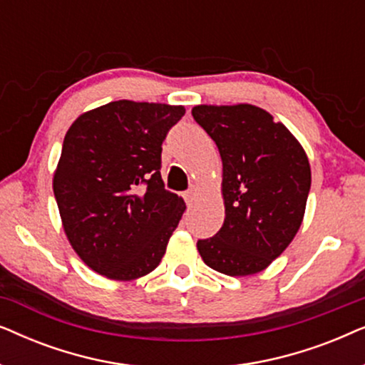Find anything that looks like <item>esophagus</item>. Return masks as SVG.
Listing matches in <instances>:
<instances>
[{
	"label": "esophagus",
	"mask_w": 365,
	"mask_h": 365,
	"mask_svg": "<svg viewBox=\"0 0 365 365\" xmlns=\"http://www.w3.org/2000/svg\"><path fill=\"white\" fill-rule=\"evenodd\" d=\"M197 192H199V187L197 186H191L186 192H184V199H186L187 206H191V204H194V201H196Z\"/></svg>",
	"instance_id": "esophagus-1"
}]
</instances>
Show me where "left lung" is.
Returning a JSON list of instances; mask_svg holds the SVG:
<instances>
[{
    "label": "left lung",
    "instance_id": "left-lung-1",
    "mask_svg": "<svg viewBox=\"0 0 365 365\" xmlns=\"http://www.w3.org/2000/svg\"><path fill=\"white\" fill-rule=\"evenodd\" d=\"M192 118L222 159V227L197 241L202 261L232 277L252 276L286 251L301 227L311 164L297 138L254 104H197Z\"/></svg>",
    "mask_w": 365,
    "mask_h": 365
}]
</instances>
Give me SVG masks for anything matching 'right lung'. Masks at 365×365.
<instances>
[{
  "mask_svg": "<svg viewBox=\"0 0 365 365\" xmlns=\"http://www.w3.org/2000/svg\"><path fill=\"white\" fill-rule=\"evenodd\" d=\"M184 106L119 99L69 126L53 191L69 244L94 272L134 281L159 266L186 202L164 189L161 144Z\"/></svg>",
  "mask_w": 365,
  "mask_h": 365,
  "instance_id": "add662e5",
  "label": "right lung"
}]
</instances>
